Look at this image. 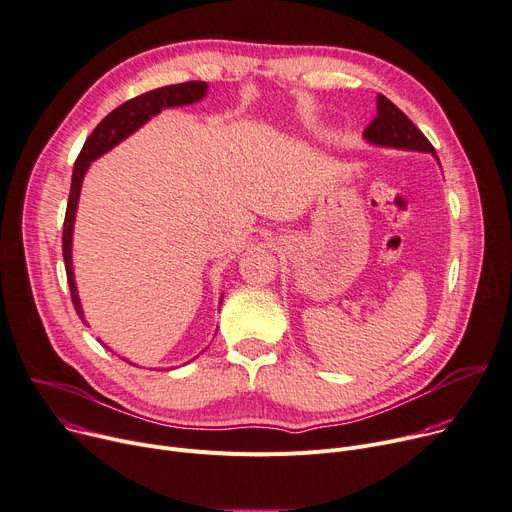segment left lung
I'll return each mask as SVG.
<instances>
[{
  "mask_svg": "<svg viewBox=\"0 0 512 512\" xmlns=\"http://www.w3.org/2000/svg\"><path fill=\"white\" fill-rule=\"evenodd\" d=\"M364 140L374 146L430 152L436 158V150L426 140V135L383 94L377 96V117L364 129Z\"/></svg>",
  "mask_w": 512,
  "mask_h": 512,
  "instance_id": "left-lung-1",
  "label": "left lung"
}]
</instances>
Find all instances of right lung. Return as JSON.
<instances>
[{
  "instance_id": "obj_1",
  "label": "right lung",
  "mask_w": 512,
  "mask_h": 512,
  "mask_svg": "<svg viewBox=\"0 0 512 512\" xmlns=\"http://www.w3.org/2000/svg\"><path fill=\"white\" fill-rule=\"evenodd\" d=\"M206 92H208L206 82H185V84H173V86H162V88L150 90L146 94H140V96H135V98L123 102L121 107H117L115 111H111L105 119H102L86 138L84 148L78 154L76 164H74L72 189H70V199H67V210H65V220H63V238H61L67 284H70L74 309H76V313L82 321H84V311H82L76 280H74L72 238H74V222H76L80 189H82V181H84V175H86L90 162H94L96 158H100L102 154L109 152L111 148H115L119 142L129 138L133 131H138L144 123L150 121V117L158 115L162 109L193 105V102H197V100L206 96ZM102 346H105V344H102Z\"/></svg>"
}]
</instances>
